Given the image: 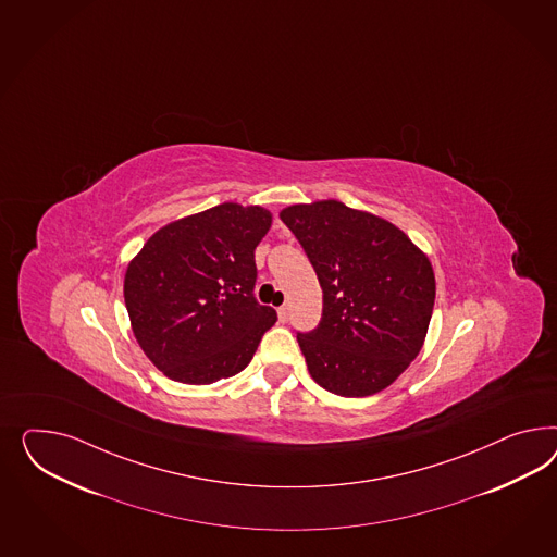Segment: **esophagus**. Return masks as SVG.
Here are the masks:
<instances>
[{"label": "esophagus", "mask_w": 557, "mask_h": 557, "mask_svg": "<svg viewBox=\"0 0 557 557\" xmlns=\"http://www.w3.org/2000/svg\"><path fill=\"white\" fill-rule=\"evenodd\" d=\"M278 319H281L283 323H286V321H288V307H286V305H283V307H278Z\"/></svg>", "instance_id": "obj_1"}]
</instances>
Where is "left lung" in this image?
Segmentation results:
<instances>
[{
  "label": "left lung",
  "instance_id": "left-lung-1",
  "mask_svg": "<svg viewBox=\"0 0 557 557\" xmlns=\"http://www.w3.org/2000/svg\"><path fill=\"white\" fill-rule=\"evenodd\" d=\"M281 220L318 272L323 313L297 334L311 379L339 397L381 393L413 362L430 327V258L379 215L342 201L285 207Z\"/></svg>",
  "mask_w": 557,
  "mask_h": 557
}]
</instances>
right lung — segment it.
<instances>
[{
  "mask_svg": "<svg viewBox=\"0 0 557 557\" xmlns=\"http://www.w3.org/2000/svg\"><path fill=\"white\" fill-rule=\"evenodd\" d=\"M269 209L222 203L160 227L127 264L132 332L171 381L211 384L250 364L276 311L256 301Z\"/></svg>",
  "mask_w": 557,
  "mask_h": 557,
  "instance_id": "1",
  "label": "right lung"
}]
</instances>
